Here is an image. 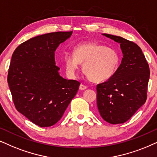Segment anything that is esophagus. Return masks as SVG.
<instances>
[{
    "mask_svg": "<svg viewBox=\"0 0 157 157\" xmlns=\"http://www.w3.org/2000/svg\"><path fill=\"white\" fill-rule=\"evenodd\" d=\"M87 88V86L86 85H83V84H80V90H85V89Z\"/></svg>",
    "mask_w": 157,
    "mask_h": 157,
    "instance_id": "34e87169",
    "label": "esophagus"
}]
</instances>
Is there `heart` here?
Masks as SVG:
<instances>
[{"instance_id": "obj_1", "label": "heart", "mask_w": 157, "mask_h": 157, "mask_svg": "<svg viewBox=\"0 0 157 157\" xmlns=\"http://www.w3.org/2000/svg\"><path fill=\"white\" fill-rule=\"evenodd\" d=\"M120 55L114 48L95 42L80 43L73 48L72 54L64 59L66 72L75 78L80 63L91 81L100 82L110 79L117 70Z\"/></svg>"}]
</instances>
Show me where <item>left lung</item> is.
I'll return each instance as SVG.
<instances>
[{"label": "left lung", "instance_id": "obj_1", "mask_svg": "<svg viewBox=\"0 0 157 157\" xmlns=\"http://www.w3.org/2000/svg\"><path fill=\"white\" fill-rule=\"evenodd\" d=\"M103 35L120 43L123 58L115 74L97 85V106L106 122L120 124L128 121L146 102L149 67L136 43L120 36Z\"/></svg>", "mask_w": 157, "mask_h": 157}]
</instances>
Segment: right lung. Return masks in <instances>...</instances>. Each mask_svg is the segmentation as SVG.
Instances as JSON below:
<instances>
[{
    "instance_id": "right-lung-1",
    "label": "right lung",
    "mask_w": 157,
    "mask_h": 157,
    "mask_svg": "<svg viewBox=\"0 0 157 157\" xmlns=\"http://www.w3.org/2000/svg\"><path fill=\"white\" fill-rule=\"evenodd\" d=\"M72 32L38 35L21 43L11 57L8 83L16 109L41 128L55 124L79 89L80 82L59 75L55 51Z\"/></svg>"
}]
</instances>
